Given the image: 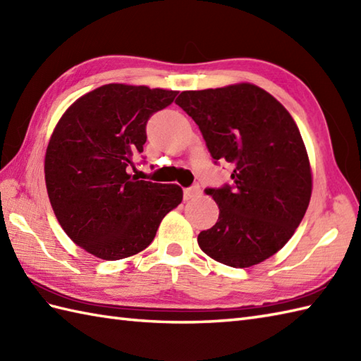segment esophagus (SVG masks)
I'll return each mask as SVG.
<instances>
[{
	"label": "esophagus",
	"instance_id": "obj_1",
	"mask_svg": "<svg viewBox=\"0 0 361 361\" xmlns=\"http://www.w3.org/2000/svg\"><path fill=\"white\" fill-rule=\"evenodd\" d=\"M200 194H202V189H200V186H198V185L186 188L185 189V200H192V198L198 197Z\"/></svg>",
	"mask_w": 361,
	"mask_h": 361
}]
</instances>
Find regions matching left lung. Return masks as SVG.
I'll return each mask as SVG.
<instances>
[{
  "label": "left lung",
  "instance_id": "obj_1",
  "mask_svg": "<svg viewBox=\"0 0 361 361\" xmlns=\"http://www.w3.org/2000/svg\"><path fill=\"white\" fill-rule=\"evenodd\" d=\"M175 104L195 121L216 163L234 166L231 186L204 190L220 214L198 245L234 268L264 262L295 234L312 195L307 150L293 118L252 83L183 91Z\"/></svg>",
  "mask_w": 361,
  "mask_h": 361
}]
</instances>
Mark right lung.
Wrapping results in <instances>:
<instances>
[{
    "mask_svg": "<svg viewBox=\"0 0 361 361\" xmlns=\"http://www.w3.org/2000/svg\"><path fill=\"white\" fill-rule=\"evenodd\" d=\"M176 94L109 83L79 97L54 128L44 157L49 202L68 237L90 255L104 260L137 255L181 203L180 186L128 173L147 141V121Z\"/></svg>",
    "mask_w": 361,
    "mask_h": 361,
    "instance_id": "obj_1",
    "label": "right lung"
}]
</instances>
